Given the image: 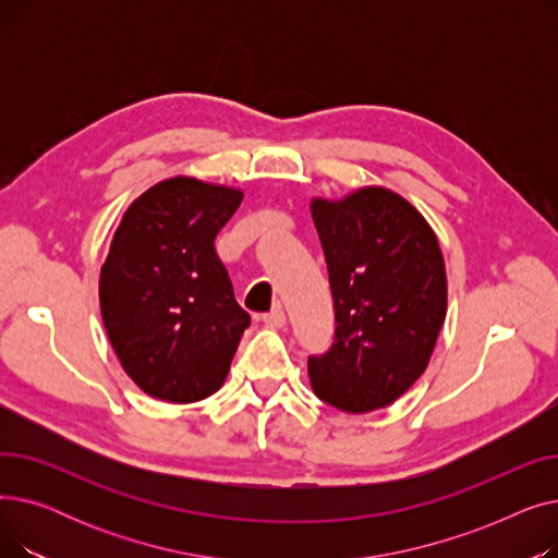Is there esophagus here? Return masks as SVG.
<instances>
[{"instance_id": "esophagus-1", "label": "esophagus", "mask_w": 558, "mask_h": 558, "mask_svg": "<svg viewBox=\"0 0 558 558\" xmlns=\"http://www.w3.org/2000/svg\"><path fill=\"white\" fill-rule=\"evenodd\" d=\"M262 318H264V324L271 326V328H284V324H287L284 312H282L280 305H276L271 312H267Z\"/></svg>"}]
</instances>
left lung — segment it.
I'll return each mask as SVG.
<instances>
[{
  "label": "left lung",
  "instance_id": "left-lung-1",
  "mask_svg": "<svg viewBox=\"0 0 558 558\" xmlns=\"http://www.w3.org/2000/svg\"><path fill=\"white\" fill-rule=\"evenodd\" d=\"M335 301V341L307 360L314 393L348 414L398 400L429 364L448 310L446 262L425 217L387 187L312 198Z\"/></svg>",
  "mask_w": 558,
  "mask_h": 558
}]
</instances>
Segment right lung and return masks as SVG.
Returning <instances> with one entry per match:
<instances>
[{
  "mask_svg": "<svg viewBox=\"0 0 558 558\" xmlns=\"http://www.w3.org/2000/svg\"><path fill=\"white\" fill-rule=\"evenodd\" d=\"M242 190L173 175L137 196L99 278L101 318L133 383L165 402L221 389L251 316L238 305L215 240Z\"/></svg>",
  "mask_w": 558,
  "mask_h": 558,
  "instance_id": "right-lung-1",
  "label": "right lung"
}]
</instances>
